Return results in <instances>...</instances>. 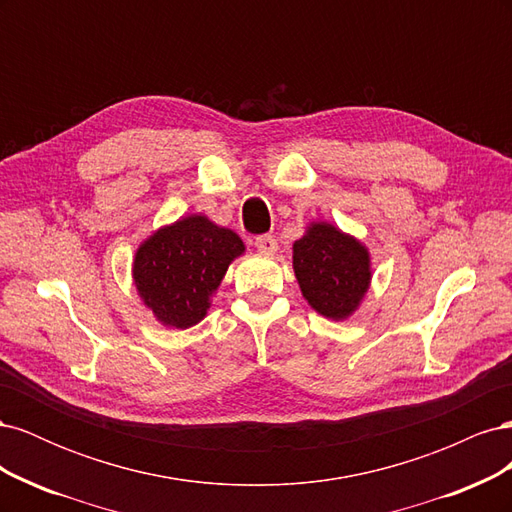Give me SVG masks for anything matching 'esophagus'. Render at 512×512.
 I'll return each mask as SVG.
<instances>
[{
  "label": "esophagus",
  "instance_id": "obj_1",
  "mask_svg": "<svg viewBox=\"0 0 512 512\" xmlns=\"http://www.w3.org/2000/svg\"><path fill=\"white\" fill-rule=\"evenodd\" d=\"M254 245L258 247L260 252L273 254V252L277 250V239H275L273 235H258V237H256V241H254Z\"/></svg>",
  "mask_w": 512,
  "mask_h": 512
}]
</instances>
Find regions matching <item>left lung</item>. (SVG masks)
Listing matches in <instances>:
<instances>
[{"label": "left lung", "mask_w": 512, "mask_h": 512, "mask_svg": "<svg viewBox=\"0 0 512 512\" xmlns=\"http://www.w3.org/2000/svg\"><path fill=\"white\" fill-rule=\"evenodd\" d=\"M292 252L294 275L309 305L327 318L350 316L371 277L365 247L331 224H314Z\"/></svg>", "instance_id": "8db88e82"}]
</instances>
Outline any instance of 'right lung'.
<instances>
[{
  "instance_id": "add662e5",
  "label": "right lung",
  "mask_w": 512,
  "mask_h": 512,
  "mask_svg": "<svg viewBox=\"0 0 512 512\" xmlns=\"http://www.w3.org/2000/svg\"><path fill=\"white\" fill-rule=\"evenodd\" d=\"M241 252L243 241L235 232L192 215L141 245L134 282L160 322L188 329L205 318L209 297Z\"/></svg>"
}]
</instances>
